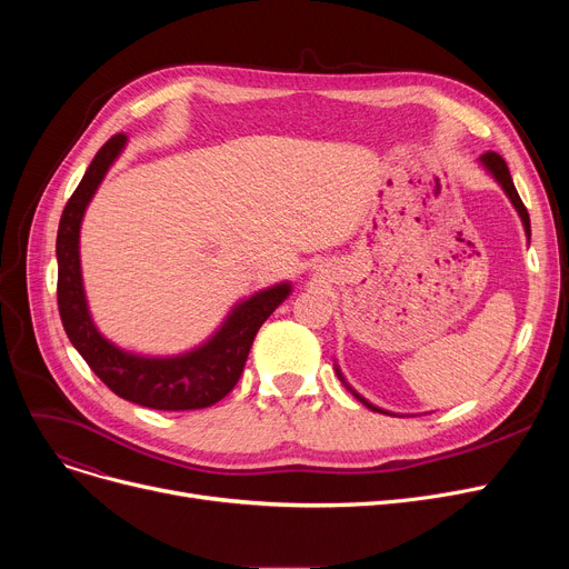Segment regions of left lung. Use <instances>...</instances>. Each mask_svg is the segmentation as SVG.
I'll return each mask as SVG.
<instances>
[{"instance_id":"left-lung-1","label":"left lung","mask_w":569,"mask_h":569,"mask_svg":"<svg viewBox=\"0 0 569 569\" xmlns=\"http://www.w3.org/2000/svg\"><path fill=\"white\" fill-rule=\"evenodd\" d=\"M480 163L485 166V170L496 179V182L500 184V189L505 191V196L510 198V202L515 204V209L519 212V217H521V223H523V230H526V237L530 239V217H528V209H526V204L521 202V198H519V193H517V189H515V182H512V174H510V168H507V163H505V159L500 157V154H496V152H487V154H482L480 157ZM337 373H339V378H341V382L348 387V390L352 392V397L355 399H360L367 408H371V410H376V412H385V415H390L387 410H382V408H378V406H373V403H369L362 395H357L352 387L346 382V378L341 376V371H339V367H337Z\"/></svg>"}]
</instances>
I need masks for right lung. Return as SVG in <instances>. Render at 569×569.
<instances>
[{"label": "right lung", "mask_w": 569, "mask_h": 569, "mask_svg": "<svg viewBox=\"0 0 569 569\" xmlns=\"http://www.w3.org/2000/svg\"><path fill=\"white\" fill-rule=\"evenodd\" d=\"M124 147L127 136L117 133L99 149L59 219V316L73 348L117 397L154 410H198L214 406L237 385L260 325L274 313L292 288L283 281L237 302L212 337L182 355L147 357L108 341L87 307L80 269V226L87 204L92 202L106 172Z\"/></svg>", "instance_id": "right-lung-1"}]
</instances>
